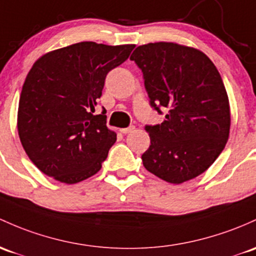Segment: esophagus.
Segmentation results:
<instances>
[{"label":"esophagus","instance_id":"esophagus-1","mask_svg":"<svg viewBox=\"0 0 256 256\" xmlns=\"http://www.w3.org/2000/svg\"><path fill=\"white\" fill-rule=\"evenodd\" d=\"M134 129H136V127H134V126H129V127H127V128L120 129V133H123V134H129V133H132V132H133Z\"/></svg>","mask_w":256,"mask_h":256}]
</instances>
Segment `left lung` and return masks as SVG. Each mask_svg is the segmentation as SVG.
Returning a JSON list of instances; mask_svg holds the SVG:
<instances>
[{"label": "left lung", "mask_w": 256, "mask_h": 256, "mask_svg": "<svg viewBox=\"0 0 256 256\" xmlns=\"http://www.w3.org/2000/svg\"><path fill=\"white\" fill-rule=\"evenodd\" d=\"M150 106L166 116L145 126L150 146L142 155L148 171L180 184L205 172L226 146L230 114L221 76L196 48L174 42H151L134 50Z\"/></svg>", "instance_id": "obj_1"}]
</instances>
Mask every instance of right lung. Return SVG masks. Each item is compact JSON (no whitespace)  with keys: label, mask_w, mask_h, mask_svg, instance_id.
Returning a JSON list of instances; mask_svg holds the SVG:
<instances>
[{"label":"right lung","mask_w":256,"mask_h":256,"mask_svg":"<svg viewBox=\"0 0 256 256\" xmlns=\"http://www.w3.org/2000/svg\"><path fill=\"white\" fill-rule=\"evenodd\" d=\"M134 45L74 44L40 57L29 70L18 108V134L32 164L67 184L100 171L116 133L106 111L92 114L107 73L128 58Z\"/></svg>","instance_id":"obj_1"}]
</instances>
